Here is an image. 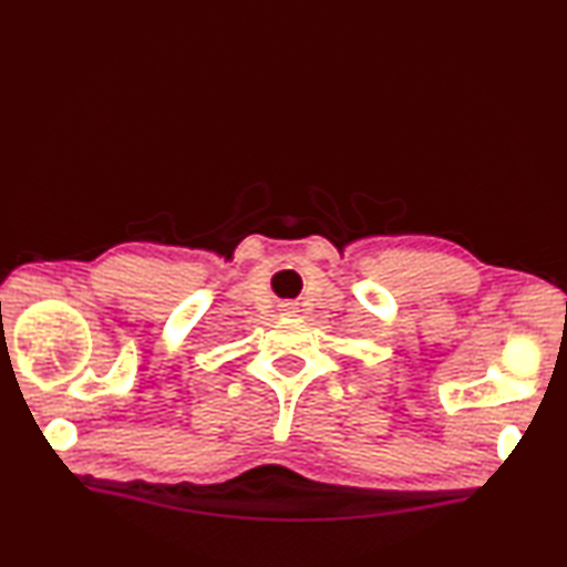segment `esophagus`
I'll return each mask as SVG.
<instances>
[{
	"label": "esophagus",
	"mask_w": 567,
	"mask_h": 567,
	"mask_svg": "<svg viewBox=\"0 0 567 567\" xmlns=\"http://www.w3.org/2000/svg\"><path fill=\"white\" fill-rule=\"evenodd\" d=\"M282 312H285V315H295V312H297V305H295V302H285V305H282Z\"/></svg>",
	"instance_id": "1"
}]
</instances>
